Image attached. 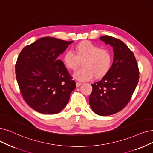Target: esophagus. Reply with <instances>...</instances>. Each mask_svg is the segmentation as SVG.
<instances>
[{
    "instance_id": "1",
    "label": "esophagus",
    "mask_w": 153,
    "mask_h": 153,
    "mask_svg": "<svg viewBox=\"0 0 153 153\" xmlns=\"http://www.w3.org/2000/svg\"><path fill=\"white\" fill-rule=\"evenodd\" d=\"M76 87H80V85H82V83H80V82H76Z\"/></svg>"
}]
</instances>
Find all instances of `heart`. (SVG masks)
Returning a JSON list of instances; mask_svg holds the SVG:
<instances>
[{"label": "heart", "mask_w": 153, "mask_h": 153, "mask_svg": "<svg viewBox=\"0 0 153 153\" xmlns=\"http://www.w3.org/2000/svg\"><path fill=\"white\" fill-rule=\"evenodd\" d=\"M75 52V54L71 50L66 51L63 62L67 69L75 70L83 61V68L73 74L77 80L88 81L94 76L96 78H101L111 68L112 56L111 51L90 41H83L76 45Z\"/></svg>", "instance_id": "1"}]
</instances>
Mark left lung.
I'll use <instances>...</instances> for the list:
<instances>
[{
  "label": "left lung",
  "instance_id": "left-lung-1",
  "mask_svg": "<svg viewBox=\"0 0 153 153\" xmlns=\"http://www.w3.org/2000/svg\"><path fill=\"white\" fill-rule=\"evenodd\" d=\"M100 39L113 47L114 60L102 80L91 84L89 103L95 114L107 116L120 111L129 103L139 82V71L134 53L123 41L110 36Z\"/></svg>",
  "mask_w": 153,
  "mask_h": 153
}]
</instances>
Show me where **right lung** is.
<instances>
[{
    "label": "right lung",
    "mask_w": 153,
    "mask_h": 153,
    "mask_svg": "<svg viewBox=\"0 0 153 153\" xmlns=\"http://www.w3.org/2000/svg\"><path fill=\"white\" fill-rule=\"evenodd\" d=\"M71 41L44 37L24 47L16 63L24 100L39 113L55 114L68 103L76 83L58 57Z\"/></svg>",
    "instance_id": "obj_1"
}]
</instances>
